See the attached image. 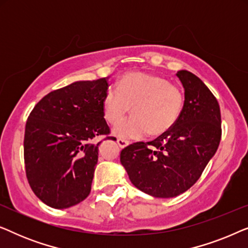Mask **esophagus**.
I'll use <instances>...</instances> for the list:
<instances>
[{
	"mask_svg": "<svg viewBox=\"0 0 248 248\" xmlns=\"http://www.w3.org/2000/svg\"><path fill=\"white\" fill-rule=\"evenodd\" d=\"M117 143H118V145H120L122 149H123L125 147H127V145L130 144V142L126 141V140H124V139H117Z\"/></svg>",
	"mask_w": 248,
	"mask_h": 248,
	"instance_id": "esophagus-1",
	"label": "esophagus"
}]
</instances>
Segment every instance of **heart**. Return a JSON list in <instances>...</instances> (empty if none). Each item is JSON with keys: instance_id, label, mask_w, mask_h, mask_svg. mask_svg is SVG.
Returning <instances> with one entry per match:
<instances>
[{"instance_id": "1", "label": "heart", "mask_w": 248, "mask_h": 248, "mask_svg": "<svg viewBox=\"0 0 248 248\" xmlns=\"http://www.w3.org/2000/svg\"><path fill=\"white\" fill-rule=\"evenodd\" d=\"M185 94L165 78L145 72H130L109 88L103 99L104 116L118 124L132 108L135 116L115 127V134L125 139H142L165 134L177 123L184 110Z\"/></svg>"}]
</instances>
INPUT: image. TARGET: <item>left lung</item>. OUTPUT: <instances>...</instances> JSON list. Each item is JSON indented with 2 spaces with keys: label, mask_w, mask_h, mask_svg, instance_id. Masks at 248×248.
Returning <instances> with one entry per match:
<instances>
[{
  "label": "left lung",
  "mask_w": 248,
  "mask_h": 248,
  "mask_svg": "<svg viewBox=\"0 0 248 248\" xmlns=\"http://www.w3.org/2000/svg\"><path fill=\"white\" fill-rule=\"evenodd\" d=\"M176 76L184 87L185 106L175 126L121 151L132 184L155 198H174L192 187L221 140L218 100L195 74L181 70Z\"/></svg>",
  "instance_id": "obj_1"
}]
</instances>
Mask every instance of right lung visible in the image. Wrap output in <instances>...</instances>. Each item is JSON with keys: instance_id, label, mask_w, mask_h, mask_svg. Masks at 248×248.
I'll use <instances>...</instances> for the list:
<instances>
[{"instance_id": "obj_1", "label": "right lung", "mask_w": 248, "mask_h": 248, "mask_svg": "<svg viewBox=\"0 0 248 248\" xmlns=\"http://www.w3.org/2000/svg\"><path fill=\"white\" fill-rule=\"evenodd\" d=\"M108 87V78H101L54 90L27 120L26 175L37 198L52 208H70L89 195L100 144L91 141L110 133L103 109Z\"/></svg>"}]
</instances>
